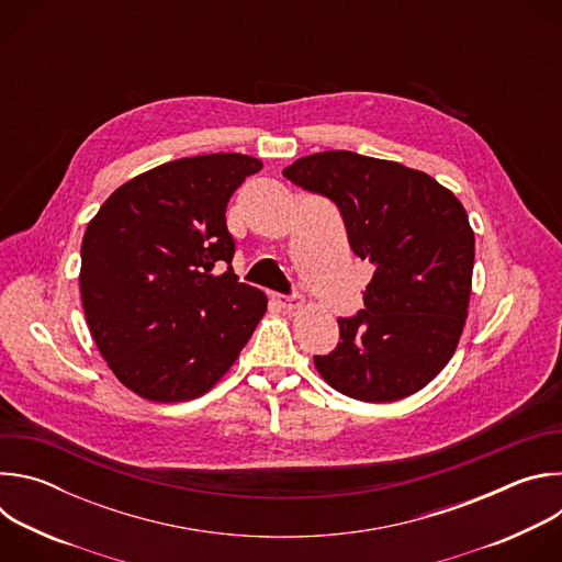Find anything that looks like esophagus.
I'll use <instances>...</instances> for the list:
<instances>
[{"mask_svg": "<svg viewBox=\"0 0 562 562\" xmlns=\"http://www.w3.org/2000/svg\"><path fill=\"white\" fill-rule=\"evenodd\" d=\"M273 300L284 308V311H297L302 308V297L300 295H280V293H273Z\"/></svg>", "mask_w": 562, "mask_h": 562, "instance_id": "obj_1", "label": "esophagus"}]
</instances>
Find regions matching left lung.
Listing matches in <instances>:
<instances>
[{
  "label": "left lung",
  "instance_id": "1",
  "mask_svg": "<svg viewBox=\"0 0 562 562\" xmlns=\"http://www.w3.org/2000/svg\"><path fill=\"white\" fill-rule=\"evenodd\" d=\"M284 178L331 198L353 254L373 267L340 342L315 356L317 373L360 403H393L425 389L453 358L471 295L475 237L460 200L431 176L391 159L325 150Z\"/></svg>",
  "mask_w": 562,
  "mask_h": 562
}]
</instances>
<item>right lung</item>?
I'll return each instance as SVG.
<instances>
[{
	"label": "right lung",
	"instance_id": "right-lung-1",
	"mask_svg": "<svg viewBox=\"0 0 562 562\" xmlns=\"http://www.w3.org/2000/svg\"><path fill=\"white\" fill-rule=\"evenodd\" d=\"M262 169L243 153L173 159L115 189L82 239L79 293L115 378L150 403L213 389L267 313L228 267L233 191Z\"/></svg>",
	"mask_w": 562,
	"mask_h": 562
}]
</instances>
